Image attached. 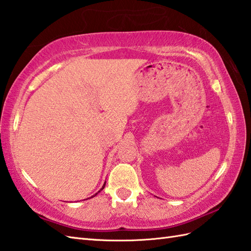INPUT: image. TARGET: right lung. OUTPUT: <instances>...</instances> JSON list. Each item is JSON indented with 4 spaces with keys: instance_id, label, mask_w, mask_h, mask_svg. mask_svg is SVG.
<instances>
[{
    "instance_id": "1",
    "label": "right lung",
    "mask_w": 251,
    "mask_h": 251,
    "mask_svg": "<svg viewBox=\"0 0 251 251\" xmlns=\"http://www.w3.org/2000/svg\"><path fill=\"white\" fill-rule=\"evenodd\" d=\"M104 185H106V183H104V184H103V186H102V188H101L100 190H102V189L104 188ZM98 192H99V191H98ZM96 195H97V194H96ZM96 195H95V196H96ZM95 196H93V197H95Z\"/></svg>"
}]
</instances>
